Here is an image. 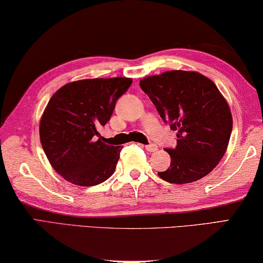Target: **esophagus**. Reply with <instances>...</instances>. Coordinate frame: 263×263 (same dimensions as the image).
<instances>
[{
    "instance_id": "1",
    "label": "esophagus",
    "mask_w": 263,
    "mask_h": 263,
    "mask_svg": "<svg viewBox=\"0 0 263 263\" xmlns=\"http://www.w3.org/2000/svg\"><path fill=\"white\" fill-rule=\"evenodd\" d=\"M145 149H147L148 152H150V153H154V152H156L158 148H157L156 144H147V145H145Z\"/></svg>"
}]
</instances>
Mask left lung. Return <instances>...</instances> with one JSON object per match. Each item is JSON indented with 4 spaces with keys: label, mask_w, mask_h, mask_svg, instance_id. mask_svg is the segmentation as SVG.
I'll list each match as a JSON object with an SVG mask.
<instances>
[{
    "label": "left lung",
    "mask_w": 263,
    "mask_h": 263,
    "mask_svg": "<svg viewBox=\"0 0 263 263\" xmlns=\"http://www.w3.org/2000/svg\"><path fill=\"white\" fill-rule=\"evenodd\" d=\"M162 120L177 130V145L165 149L171 163L158 176L172 184L205 177L229 145L233 119L216 84L195 71H166L140 80Z\"/></svg>",
    "instance_id": "1"
}]
</instances>
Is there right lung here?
<instances>
[{
    "label": "right lung",
    "mask_w": 263,
    "mask_h": 263,
    "mask_svg": "<svg viewBox=\"0 0 263 263\" xmlns=\"http://www.w3.org/2000/svg\"><path fill=\"white\" fill-rule=\"evenodd\" d=\"M132 83L124 77L83 79L51 97L40 123L41 143L50 164L67 182L93 186L114 174L121 148L106 144L98 130Z\"/></svg>",
    "instance_id": "right-lung-1"
}]
</instances>
